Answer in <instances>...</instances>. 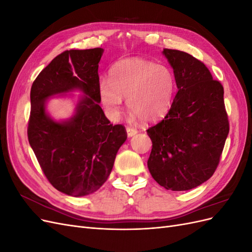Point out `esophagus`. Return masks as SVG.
Masks as SVG:
<instances>
[{"label":"esophagus","instance_id":"obj_1","mask_svg":"<svg viewBox=\"0 0 252 252\" xmlns=\"http://www.w3.org/2000/svg\"><path fill=\"white\" fill-rule=\"evenodd\" d=\"M126 131H127V135H128V136H132V135H134L136 132H138V129L132 128V127H127V128H126Z\"/></svg>","mask_w":252,"mask_h":252}]
</instances>
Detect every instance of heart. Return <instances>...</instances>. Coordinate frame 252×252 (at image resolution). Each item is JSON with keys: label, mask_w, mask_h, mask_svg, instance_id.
Returning <instances> with one entry per match:
<instances>
[{"label": "heart", "mask_w": 252, "mask_h": 252, "mask_svg": "<svg viewBox=\"0 0 252 252\" xmlns=\"http://www.w3.org/2000/svg\"><path fill=\"white\" fill-rule=\"evenodd\" d=\"M174 77L168 67L140 58L121 60L110 70V79H102L98 94L108 116L116 119L127 97V107L144 122L163 117L174 93Z\"/></svg>", "instance_id": "heart-1"}]
</instances>
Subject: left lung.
I'll list each match as a JSON object with an SVG mask.
<instances>
[{"instance_id":"8db88e82","label":"left lung","mask_w":252,"mask_h":252,"mask_svg":"<svg viewBox=\"0 0 252 252\" xmlns=\"http://www.w3.org/2000/svg\"><path fill=\"white\" fill-rule=\"evenodd\" d=\"M178 93L165 118L147 129L152 142L148 169L159 185L184 191L215 173L229 132L224 88L202 61L164 49Z\"/></svg>"}]
</instances>
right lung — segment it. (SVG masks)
<instances>
[{
    "label": "right lung",
    "mask_w": 252,
    "mask_h": 252,
    "mask_svg": "<svg viewBox=\"0 0 252 252\" xmlns=\"http://www.w3.org/2000/svg\"><path fill=\"white\" fill-rule=\"evenodd\" d=\"M103 52L102 48L62 52L39 73L30 90L29 144L50 184L71 196L93 193L107 181L127 139L125 127L110 124L98 104L97 69ZM74 88L87 96L70 120L55 122L44 111V101Z\"/></svg>",
    "instance_id": "1"
}]
</instances>
